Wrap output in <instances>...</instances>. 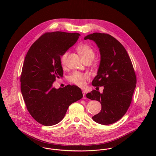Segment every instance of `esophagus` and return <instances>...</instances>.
Segmentation results:
<instances>
[{"instance_id":"34e87169","label":"esophagus","mask_w":156,"mask_h":156,"mask_svg":"<svg viewBox=\"0 0 156 156\" xmlns=\"http://www.w3.org/2000/svg\"><path fill=\"white\" fill-rule=\"evenodd\" d=\"M82 93H83V99H84V100L87 99V97H86V92L83 90V91H82Z\"/></svg>"}]
</instances>
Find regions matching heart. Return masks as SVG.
<instances>
[{"mask_svg":"<svg viewBox=\"0 0 156 156\" xmlns=\"http://www.w3.org/2000/svg\"><path fill=\"white\" fill-rule=\"evenodd\" d=\"M77 50L81 55L83 61L87 59L93 60V59L94 58V51L88 45L85 44L80 45L77 47ZM68 54V52H66L61 56V62L62 66H64L66 63ZM89 79L90 76L88 74L82 73L78 71L74 72L68 77V80L69 82L79 87H83L87 84V81H88Z\"/></svg>","mask_w":156,"mask_h":156,"instance_id":"obj_1","label":"heart"}]
</instances>
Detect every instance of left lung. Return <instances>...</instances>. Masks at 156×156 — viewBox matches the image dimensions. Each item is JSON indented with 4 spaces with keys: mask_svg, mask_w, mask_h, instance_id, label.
Here are the masks:
<instances>
[{
    "mask_svg": "<svg viewBox=\"0 0 156 156\" xmlns=\"http://www.w3.org/2000/svg\"><path fill=\"white\" fill-rule=\"evenodd\" d=\"M84 40H92L99 48L100 65L92 85L104 87L103 93L93 90L87 94L88 98L101 105L100 112L92 118L100 124H111L120 119L130 105L136 84L133 67L124 46L111 35L95 32Z\"/></svg>",
    "mask_w": 156,
    "mask_h": 156,
    "instance_id": "8db88e82",
    "label": "left lung"
}]
</instances>
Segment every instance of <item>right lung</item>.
I'll use <instances>...</instances> for the list:
<instances>
[{"label": "right lung", "mask_w": 156, "mask_h": 156, "mask_svg": "<svg viewBox=\"0 0 156 156\" xmlns=\"http://www.w3.org/2000/svg\"><path fill=\"white\" fill-rule=\"evenodd\" d=\"M80 35L59 31L45 33L31 45L25 57L20 77L23 97L31 116L45 126L59 123L69 105L83 97L77 86L53 87L64 74L61 56Z\"/></svg>", "instance_id": "1"}]
</instances>
